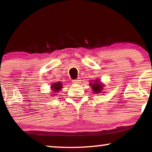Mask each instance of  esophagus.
Wrapping results in <instances>:
<instances>
[{
	"mask_svg": "<svg viewBox=\"0 0 152 152\" xmlns=\"http://www.w3.org/2000/svg\"><path fill=\"white\" fill-rule=\"evenodd\" d=\"M72 82H73L74 84H80V82H81V80H80V78H77V79H76V80H72Z\"/></svg>",
	"mask_w": 152,
	"mask_h": 152,
	"instance_id": "obj_1",
	"label": "esophagus"
}]
</instances>
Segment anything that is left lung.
I'll list each match as a JSON object with an SVG mask.
<instances>
[{"label": "left lung", "instance_id": "1", "mask_svg": "<svg viewBox=\"0 0 152 152\" xmlns=\"http://www.w3.org/2000/svg\"><path fill=\"white\" fill-rule=\"evenodd\" d=\"M90 86H92V89L95 93H101L102 90H103V86L102 85L100 82H98L97 80L93 83H91Z\"/></svg>", "mask_w": 152, "mask_h": 152}]
</instances>
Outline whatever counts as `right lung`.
<instances>
[{
  "instance_id": "add662e5",
  "label": "right lung",
  "mask_w": 152,
  "mask_h": 152,
  "mask_svg": "<svg viewBox=\"0 0 152 152\" xmlns=\"http://www.w3.org/2000/svg\"><path fill=\"white\" fill-rule=\"evenodd\" d=\"M52 88L53 91H55V92H57V91H60V89L62 88V85L61 82H57L55 83V84H52Z\"/></svg>"
}]
</instances>
